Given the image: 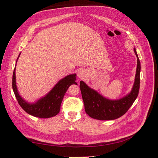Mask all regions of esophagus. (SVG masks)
I'll return each instance as SVG.
<instances>
[{
	"instance_id": "esophagus-1",
	"label": "esophagus",
	"mask_w": 158,
	"mask_h": 158,
	"mask_svg": "<svg viewBox=\"0 0 158 158\" xmlns=\"http://www.w3.org/2000/svg\"><path fill=\"white\" fill-rule=\"evenodd\" d=\"M84 76H85V73H84V71H83L82 70H80L78 73V76L80 78H84Z\"/></svg>"
}]
</instances>
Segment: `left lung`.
Masks as SVG:
<instances>
[{"label": "left lung", "instance_id": "1", "mask_svg": "<svg viewBox=\"0 0 158 158\" xmlns=\"http://www.w3.org/2000/svg\"><path fill=\"white\" fill-rule=\"evenodd\" d=\"M137 56V68L135 81L131 93L118 100H109L103 98L96 91L89 88L83 81H80V88L84 103L85 111L95 119L102 121L114 120L125 114L136 100L140 89V62Z\"/></svg>", "mask_w": 158, "mask_h": 158}]
</instances>
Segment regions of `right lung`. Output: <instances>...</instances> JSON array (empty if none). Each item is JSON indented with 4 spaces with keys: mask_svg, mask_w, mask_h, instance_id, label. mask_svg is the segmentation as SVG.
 I'll return each instance as SVG.
<instances>
[{
    "mask_svg": "<svg viewBox=\"0 0 158 158\" xmlns=\"http://www.w3.org/2000/svg\"><path fill=\"white\" fill-rule=\"evenodd\" d=\"M15 69L16 67L14 69L12 75V89L17 101L26 113L36 117L50 118L56 115L60 111L62 101L68 88L72 84H77L76 82V75L75 74L69 75L60 80L45 97L40 99L35 103H27L18 92L16 85Z\"/></svg>",
    "mask_w": 158,
    "mask_h": 158,
    "instance_id": "add662e5",
    "label": "right lung"
}]
</instances>
